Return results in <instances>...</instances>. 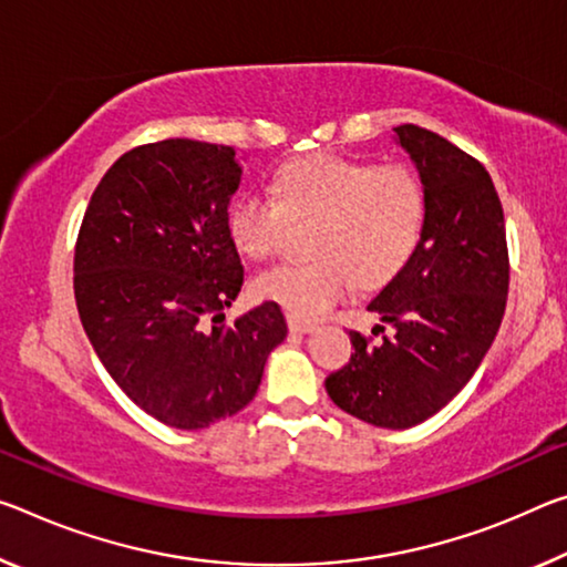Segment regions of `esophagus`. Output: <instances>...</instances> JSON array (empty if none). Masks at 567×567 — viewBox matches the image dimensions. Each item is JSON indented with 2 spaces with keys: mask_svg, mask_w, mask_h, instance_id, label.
<instances>
[{
  "mask_svg": "<svg viewBox=\"0 0 567 567\" xmlns=\"http://www.w3.org/2000/svg\"><path fill=\"white\" fill-rule=\"evenodd\" d=\"M287 328H290L292 332H312L316 330V322L310 320H298V318H287Z\"/></svg>",
  "mask_w": 567,
  "mask_h": 567,
  "instance_id": "esophagus-1",
  "label": "esophagus"
}]
</instances>
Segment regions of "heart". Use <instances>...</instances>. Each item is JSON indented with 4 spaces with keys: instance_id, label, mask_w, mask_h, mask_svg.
I'll list each match as a JSON object with an SVG mask.
<instances>
[{
    "instance_id": "b5f03b06",
    "label": "heart",
    "mask_w": 567,
    "mask_h": 567,
    "mask_svg": "<svg viewBox=\"0 0 567 567\" xmlns=\"http://www.w3.org/2000/svg\"><path fill=\"white\" fill-rule=\"evenodd\" d=\"M310 219L312 259L277 265L255 282L259 298L298 320L326 316L355 280L381 287L409 265L426 219L424 184L403 164L310 154L277 171L272 199L241 192L227 209V235L239 255L265 259L287 221Z\"/></svg>"
}]
</instances>
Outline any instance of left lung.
Listing matches in <instances>:
<instances>
[{"label": "left lung", "instance_id": "8db88e82", "mask_svg": "<svg viewBox=\"0 0 567 567\" xmlns=\"http://www.w3.org/2000/svg\"><path fill=\"white\" fill-rule=\"evenodd\" d=\"M393 131L424 184V229L409 265L368 305L393 336L373 346L350 330L355 353L328 375L326 391L350 416L409 429L444 409L480 368L505 316L509 255L487 168L434 131Z\"/></svg>", "mask_w": 567, "mask_h": 567}]
</instances>
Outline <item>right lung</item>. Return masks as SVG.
<instances>
[{
  "mask_svg": "<svg viewBox=\"0 0 567 567\" xmlns=\"http://www.w3.org/2000/svg\"><path fill=\"white\" fill-rule=\"evenodd\" d=\"M239 178L231 146L146 143L105 171L78 231L73 285L90 343L125 396L174 429L245 409L287 336L275 302L221 326L245 282L227 235Z\"/></svg>",
  "mask_w": 567,
  "mask_h": 567,
  "instance_id": "obj_1",
  "label": "right lung"
}]
</instances>
